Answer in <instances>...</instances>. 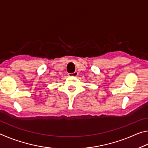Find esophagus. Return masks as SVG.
Wrapping results in <instances>:
<instances>
[{"instance_id":"esophagus-1","label":"esophagus","mask_w":148,"mask_h":148,"mask_svg":"<svg viewBox=\"0 0 148 148\" xmlns=\"http://www.w3.org/2000/svg\"><path fill=\"white\" fill-rule=\"evenodd\" d=\"M77 75H78V73H77V72H74L73 73H71V74H69V76H71V77H76Z\"/></svg>"}]
</instances>
